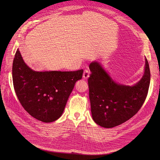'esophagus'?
<instances>
[{
	"instance_id": "esophagus-1",
	"label": "esophagus",
	"mask_w": 160,
	"mask_h": 160,
	"mask_svg": "<svg viewBox=\"0 0 160 160\" xmlns=\"http://www.w3.org/2000/svg\"><path fill=\"white\" fill-rule=\"evenodd\" d=\"M89 77V71L88 69H85L83 73V78L84 79H87Z\"/></svg>"
}]
</instances>
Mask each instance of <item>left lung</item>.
I'll return each instance as SVG.
<instances>
[{
  "mask_svg": "<svg viewBox=\"0 0 160 160\" xmlns=\"http://www.w3.org/2000/svg\"><path fill=\"white\" fill-rule=\"evenodd\" d=\"M89 95L92 117L104 128H113L131 119L147 98L150 81L148 62L141 80L133 86L115 83L97 62L89 65Z\"/></svg>",
  "mask_w": 160,
  "mask_h": 160,
  "instance_id": "obj_1",
  "label": "left lung"
}]
</instances>
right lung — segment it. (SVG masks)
I'll use <instances>...</instances> for the list:
<instances>
[{"mask_svg":"<svg viewBox=\"0 0 160 160\" xmlns=\"http://www.w3.org/2000/svg\"><path fill=\"white\" fill-rule=\"evenodd\" d=\"M83 71H34L25 64L18 49L12 66L13 87L21 104L32 117L44 122H53L62 115Z\"/></svg>","mask_w":160,"mask_h":160,"instance_id":"right-lung-1","label":"right lung"}]
</instances>
